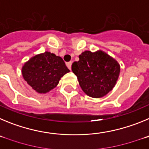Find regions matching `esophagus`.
<instances>
[{"label": "esophagus", "instance_id": "esophagus-1", "mask_svg": "<svg viewBox=\"0 0 149 149\" xmlns=\"http://www.w3.org/2000/svg\"><path fill=\"white\" fill-rule=\"evenodd\" d=\"M72 62H68V63H66L67 67H68V68H69V69H70V70H71V68H72Z\"/></svg>", "mask_w": 149, "mask_h": 149}]
</instances>
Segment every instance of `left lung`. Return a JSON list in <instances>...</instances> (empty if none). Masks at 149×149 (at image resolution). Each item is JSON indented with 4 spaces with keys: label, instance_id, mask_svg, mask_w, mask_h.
Wrapping results in <instances>:
<instances>
[{
    "label": "left lung",
    "instance_id": "8db88e82",
    "mask_svg": "<svg viewBox=\"0 0 149 149\" xmlns=\"http://www.w3.org/2000/svg\"><path fill=\"white\" fill-rule=\"evenodd\" d=\"M81 89L95 98L106 95L115 86L120 72L118 62L102 51H86L72 65Z\"/></svg>",
    "mask_w": 149,
    "mask_h": 149
}]
</instances>
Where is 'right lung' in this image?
Masks as SVG:
<instances>
[{
	"label": "right lung",
	"mask_w": 149,
	"mask_h": 149,
	"mask_svg": "<svg viewBox=\"0 0 149 149\" xmlns=\"http://www.w3.org/2000/svg\"><path fill=\"white\" fill-rule=\"evenodd\" d=\"M69 72L60 56L45 51L30 58L22 67V75L36 92L46 93L57 86L60 78Z\"/></svg>",
	"instance_id": "1"
}]
</instances>
